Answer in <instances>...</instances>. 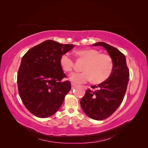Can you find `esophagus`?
<instances>
[{
  "mask_svg": "<svg viewBox=\"0 0 148 148\" xmlns=\"http://www.w3.org/2000/svg\"><path fill=\"white\" fill-rule=\"evenodd\" d=\"M76 87H77V84H75L74 83H71V89H73Z\"/></svg>",
  "mask_w": 148,
  "mask_h": 148,
  "instance_id": "obj_1",
  "label": "esophagus"
}]
</instances>
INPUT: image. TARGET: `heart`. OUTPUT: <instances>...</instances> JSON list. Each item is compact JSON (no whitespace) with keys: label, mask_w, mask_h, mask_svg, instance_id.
Wrapping results in <instances>:
<instances>
[{"label":"heart","mask_w":148,"mask_h":148,"mask_svg":"<svg viewBox=\"0 0 148 148\" xmlns=\"http://www.w3.org/2000/svg\"><path fill=\"white\" fill-rule=\"evenodd\" d=\"M80 59L86 61L82 68L83 71L70 75V79L75 83L82 84L90 82L96 84L104 82L108 79L113 70L114 63L111 57L106 53H101L96 49L87 48L76 52ZM62 70L66 73L73 71L75 62L69 53H65L60 58Z\"/></svg>","instance_id":"heart-1"}]
</instances>
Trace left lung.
<instances>
[{
	"label": "left lung",
	"instance_id": "left-lung-1",
	"mask_svg": "<svg viewBox=\"0 0 148 148\" xmlns=\"http://www.w3.org/2000/svg\"><path fill=\"white\" fill-rule=\"evenodd\" d=\"M93 46L104 47L113 60L114 67L110 77L98 86L88 89L80 101L84 112L94 120L109 117L122 102L129 81V70L123 53L105 42H99ZM97 88L95 90L94 88Z\"/></svg>",
	"mask_w": 148,
	"mask_h": 148
}]
</instances>
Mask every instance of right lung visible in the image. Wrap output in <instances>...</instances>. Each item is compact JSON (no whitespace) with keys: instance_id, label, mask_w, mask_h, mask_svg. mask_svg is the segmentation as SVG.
<instances>
[{"instance_id":"obj_1","label":"right lung","mask_w":148,"mask_h":148,"mask_svg":"<svg viewBox=\"0 0 148 148\" xmlns=\"http://www.w3.org/2000/svg\"><path fill=\"white\" fill-rule=\"evenodd\" d=\"M74 47L47 40L30 49L22 57L18 71L17 84L23 104L40 118L52 115L59 109L71 89L60 64L62 54Z\"/></svg>"}]
</instances>
